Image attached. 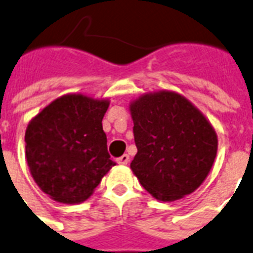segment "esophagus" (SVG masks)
<instances>
[{
	"instance_id": "34e87169",
	"label": "esophagus",
	"mask_w": 253,
	"mask_h": 253,
	"mask_svg": "<svg viewBox=\"0 0 253 253\" xmlns=\"http://www.w3.org/2000/svg\"><path fill=\"white\" fill-rule=\"evenodd\" d=\"M118 163H119V164H122V166H125V164H128V163H129V155L124 154V155H123V156L118 158Z\"/></svg>"
}]
</instances>
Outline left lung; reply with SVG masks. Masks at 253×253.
<instances>
[{
	"instance_id": "left-lung-1",
	"label": "left lung",
	"mask_w": 253,
	"mask_h": 253,
	"mask_svg": "<svg viewBox=\"0 0 253 253\" xmlns=\"http://www.w3.org/2000/svg\"><path fill=\"white\" fill-rule=\"evenodd\" d=\"M137 155L130 168L152 197L173 202L208 176L217 135L202 112L173 91L146 94L130 106Z\"/></svg>"
}]
</instances>
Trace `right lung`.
<instances>
[{
	"instance_id": "add662e5",
	"label": "right lung",
	"mask_w": 253,
	"mask_h": 253,
	"mask_svg": "<svg viewBox=\"0 0 253 253\" xmlns=\"http://www.w3.org/2000/svg\"><path fill=\"white\" fill-rule=\"evenodd\" d=\"M108 104L81 94L63 95L29 123V170L40 189L56 202H84L116 164L107 151L102 128Z\"/></svg>"
}]
</instances>
